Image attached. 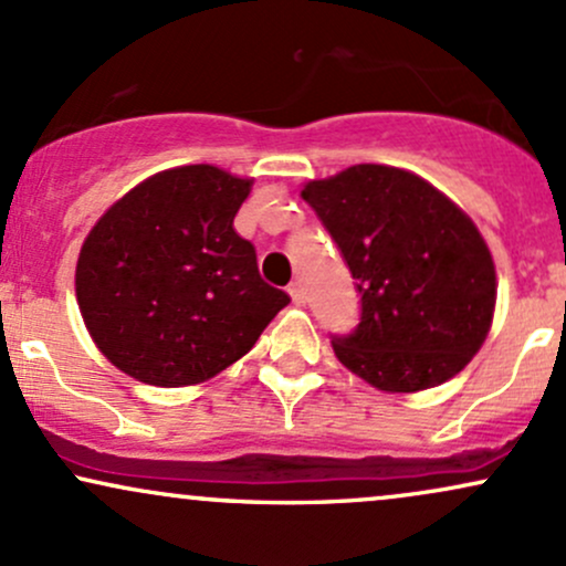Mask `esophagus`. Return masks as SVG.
<instances>
[{"label": "esophagus", "mask_w": 566, "mask_h": 566, "mask_svg": "<svg viewBox=\"0 0 566 566\" xmlns=\"http://www.w3.org/2000/svg\"><path fill=\"white\" fill-rule=\"evenodd\" d=\"M290 297H292V303H297V305L305 303V292H303V284L301 282H292L290 284Z\"/></svg>", "instance_id": "34e87169"}]
</instances>
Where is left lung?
Returning <instances> with one entry per match:
<instances>
[{
    "label": "left lung",
    "instance_id": "left-lung-1",
    "mask_svg": "<svg viewBox=\"0 0 566 566\" xmlns=\"http://www.w3.org/2000/svg\"><path fill=\"white\" fill-rule=\"evenodd\" d=\"M301 197L335 239L361 316L333 335L343 367L412 394L450 380L482 348L495 311V263L473 220L418 175L354 165Z\"/></svg>",
    "mask_w": 566,
    "mask_h": 566
}]
</instances>
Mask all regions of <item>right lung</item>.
Wrapping results in <instances>:
<instances>
[{
    "label": "right lung",
    "instance_id": "right-lung-1",
    "mask_svg": "<svg viewBox=\"0 0 566 566\" xmlns=\"http://www.w3.org/2000/svg\"><path fill=\"white\" fill-rule=\"evenodd\" d=\"M252 180L212 165L151 175L93 226L76 301L101 354L148 386H193L255 346L287 292L233 231Z\"/></svg>",
    "mask_w": 566,
    "mask_h": 566
}]
</instances>
